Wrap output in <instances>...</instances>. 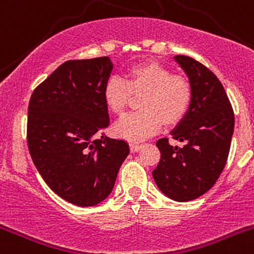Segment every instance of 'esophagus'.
Instances as JSON below:
<instances>
[{
    "instance_id": "1",
    "label": "esophagus",
    "mask_w": 254,
    "mask_h": 254,
    "mask_svg": "<svg viewBox=\"0 0 254 254\" xmlns=\"http://www.w3.org/2000/svg\"><path fill=\"white\" fill-rule=\"evenodd\" d=\"M141 147H142V145H141V143H136V142L129 143V149H131V152H137Z\"/></svg>"
}]
</instances>
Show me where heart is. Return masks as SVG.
<instances>
[{"label": "heart", "instance_id": "b5f03b06", "mask_svg": "<svg viewBox=\"0 0 254 254\" xmlns=\"http://www.w3.org/2000/svg\"><path fill=\"white\" fill-rule=\"evenodd\" d=\"M138 99L141 111L125 117L114 127V133L131 141L150 137L165 126H176L190 111L193 87L185 75L173 73L156 61H143L129 67L125 78L111 76L103 87V100L113 116L121 117L131 102Z\"/></svg>", "mask_w": 254, "mask_h": 254}]
</instances>
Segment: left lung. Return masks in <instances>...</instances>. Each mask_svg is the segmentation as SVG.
<instances>
[{"mask_svg":"<svg viewBox=\"0 0 254 254\" xmlns=\"http://www.w3.org/2000/svg\"><path fill=\"white\" fill-rule=\"evenodd\" d=\"M176 61L193 87L190 111L172 131L173 140L185 146H172L169 138H160V161L152 177L165 196L186 202L202 196L219 179L232 143L234 112L214 72L187 56H176Z\"/></svg>","mask_w":254,"mask_h":254,"instance_id":"obj_1","label":"left lung"}]
</instances>
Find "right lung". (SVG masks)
<instances>
[{"label":"right lung","instance_id":"1","mask_svg":"<svg viewBox=\"0 0 254 254\" xmlns=\"http://www.w3.org/2000/svg\"><path fill=\"white\" fill-rule=\"evenodd\" d=\"M112 68L108 57L67 61L35 87L29 102L33 163L55 193L81 207L109 196L129 152L125 140L104 133L109 114L103 87Z\"/></svg>","mask_w":254,"mask_h":254}]
</instances>
